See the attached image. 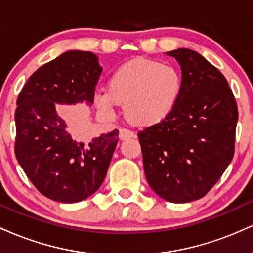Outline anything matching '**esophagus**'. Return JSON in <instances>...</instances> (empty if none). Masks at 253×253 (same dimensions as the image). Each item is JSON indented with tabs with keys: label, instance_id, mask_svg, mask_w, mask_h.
<instances>
[{
	"label": "esophagus",
	"instance_id": "obj_1",
	"mask_svg": "<svg viewBox=\"0 0 253 253\" xmlns=\"http://www.w3.org/2000/svg\"><path fill=\"white\" fill-rule=\"evenodd\" d=\"M135 134L133 130L127 128H120V139L121 140H127L129 138H134Z\"/></svg>",
	"mask_w": 253,
	"mask_h": 253
}]
</instances>
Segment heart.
I'll list each match as a JSON object with an SVG mask.
<instances>
[{"label": "heart", "mask_w": 253, "mask_h": 253, "mask_svg": "<svg viewBox=\"0 0 253 253\" xmlns=\"http://www.w3.org/2000/svg\"><path fill=\"white\" fill-rule=\"evenodd\" d=\"M182 89V76L175 66L136 58L110 74L108 89L95 90L92 102L107 119L114 118L120 103H125V115L129 121L153 126L170 117Z\"/></svg>", "instance_id": "obj_1"}]
</instances>
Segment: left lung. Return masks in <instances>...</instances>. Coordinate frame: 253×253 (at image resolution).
<instances>
[{"instance_id":"obj_1","label":"left lung","mask_w":253,"mask_h":253,"mask_svg":"<svg viewBox=\"0 0 253 253\" xmlns=\"http://www.w3.org/2000/svg\"><path fill=\"white\" fill-rule=\"evenodd\" d=\"M181 65L175 110L138 133L147 183L162 199L190 202L206 195L234 155L238 107L227 80L197 52H167Z\"/></svg>"}]
</instances>
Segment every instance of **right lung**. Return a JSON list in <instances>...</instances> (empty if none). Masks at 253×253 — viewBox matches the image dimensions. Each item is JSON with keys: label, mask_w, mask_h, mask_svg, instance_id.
Here are the masks:
<instances>
[{"label": "right lung", "mask_w": 253, "mask_h": 253, "mask_svg": "<svg viewBox=\"0 0 253 253\" xmlns=\"http://www.w3.org/2000/svg\"><path fill=\"white\" fill-rule=\"evenodd\" d=\"M102 68L88 51L64 52L40 66L22 88L15 110V156L43 196L57 202L85 200L102 184L119 130L84 141L57 112V104L92 103Z\"/></svg>", "instance_id": "add662e5"}]
</instances>
